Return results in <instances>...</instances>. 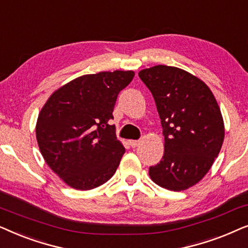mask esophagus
Masks as SVG:
<instances>
[{
    "mask_svg": "<svg viewBox=\"0 0 248 248\" xmlns=\"http://www.w3.org/2000/svg\"><path fill=\"white\" fill-rule=\"evenodd\" d=\"M140 140H129V145L131 147H137L140 145Z\"/></svg>",
    "mask_w": 248,
    "mask_h": 248,
    "instance_id": "34e87169",
    "label": "esophagus"
}]
</instances>
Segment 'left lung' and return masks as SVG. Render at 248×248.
<instances>
[{"instance_id":"8db88e82","label":"left lung","mask_w":248,"mask_h":248,"mask_svg":"<svg viewBox=\"0 0 248 248\" xmlns=\"http://www.w3.org/2000/svg\"><path fill=\"white\" fill-rule=\"evenodd\" d=\"M153 95L164 136V154L151 167V179L180 191L196 185L211 169L224 138L222 114L205 82L169 65L140 70Z\"/></svg>"}]
</instances>
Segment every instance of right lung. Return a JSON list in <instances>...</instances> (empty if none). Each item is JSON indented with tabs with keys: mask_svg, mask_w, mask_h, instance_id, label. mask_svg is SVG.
I'll list each match as a JSON object with an SVG mask.
<instances>
[{
	"mask_svg": "<svg viewBox=\"0 0 248 248\" xmlns=\"http://www.w3.org/2000/svg\"><path fill=\"white\" fill-rule=\"evenodd\" d=\"M134 76L131 70L84 75L55 91L42 108L36 124L39 151L68 186L93 189L117 171L126 150L108 121L118 94Z\"/></svg>",
	"mask_w": 248,
	"mask_h": 248,
	"instance_id": "add662e5",
	"label": "right lung"
}]
</instances>
